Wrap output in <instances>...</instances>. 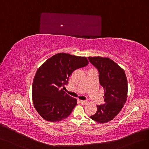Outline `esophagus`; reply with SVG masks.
I'll list each match as a JSON object with an SVG mask.
<instances>
[{
    "mask_svg": "<svg viewBox=\"0 0 149 149\" xmlns=\"http://www.w3.org/2000/svg\"><path fill=\"white\" fill-rule=\"evenodd\" d=\"M80 103H81V104H83V105H85V104H86V103L88 102L87 101H83V100H80Z\"/></svg>",
    "mask_w": 149,
    "mask_h": 149,
    "instance_id": "34e87169",
    "label": "esophagus"
}]
</instances>
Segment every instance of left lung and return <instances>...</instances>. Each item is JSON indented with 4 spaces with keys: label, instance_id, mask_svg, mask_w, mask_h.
<instances>
[{
    "label": "left lung",
    "instance_id": "1",
    "mask_svg": "<svg viewBox=\"0 0 149 149\" xmlns=\"http://www.w3.org/2000/svg\"><path fill=\"white\" fill-rule=\"evenodd\" d=\"M99 72L100 85L103 87L105 104L97 106V111L90 118L100 123L115 118L123 108L128 95V82L124 70L109 58L88 57Z\"/></svg>",
    "mask_w": 149,
    "mask_h": 149
}]
</instances>
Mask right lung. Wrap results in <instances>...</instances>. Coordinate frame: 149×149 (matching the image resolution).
Wrapping results in <instances>:
<instances>
[{"label":"right lung","mask_w":149,"mask_h":149,"mask_svg":"<svg viewBox=\"0 0 149 149\" xmlns=\"http://www.w3.org/2000/svg\"><path fill=\"white\" fill-rule=\"evenodd\" d=\"M88 64L86 57L60 53L49 58L37 69L32 96L34 107L43 118L56 122L70 114L77 103L75 98L64 91V85L75 70Z\"/></svg>","instance_id":"1"}]
</instances>
